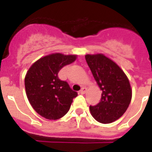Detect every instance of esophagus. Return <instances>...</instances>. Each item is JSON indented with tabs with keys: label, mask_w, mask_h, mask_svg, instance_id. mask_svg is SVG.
Segmentation results:
<instances>
[{
	"label": "esophagus",
	"mask_w": 152,
	"mask_h": 152,
	"mask_svg": "<svg viewBox=\"0 0 152 152\" xmlns=\"http://www.w3.org/2000/svg\"><path fill=\"white\" fill-rule=\"evenodd\" d=\"M80 94H85L87 92V88L85 87H83V88H81V90L80 91Z\"/></svg>",
	"instance_id": "obj_1"
}]
</instances>
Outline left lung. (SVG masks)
I'll return each mask as SVG.
<instances>
[{
    "label": "left lung",
    "mask_w": 152,
    "mask_h": 152,
    "mask_svg": "<svg viewBox=\"0 0 152 152\" xmlns=\"http://www.w3.org/2000/svg\"><path fill=\"white\" fill-rule=\"evenodd\" d=\"M85 59L102 91L99 103L90 106L91 114L102 124L113 122L129 106L132 99L129 80L119 65L103 53L86 54Z\"/></svg>",
    "instance_id": "left-lung-1"
}]
</instances>
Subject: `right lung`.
<instances>
[{
    "mask_svg": "<svg viewBox=\"0 0 152 152\" xmlns=\"http://www.w3.org/2000/svg\"><path fill=\"white\" fill-rule=\"evenodd\" d=\"M77 55L53 53L39 58L27 70L24 84L30 104L42 117L57 120L68 113L77 93L58 78V72Z\"/></svg>",
    "mask_w": 152,
    "mask_h": 152,
    "instance_id": "1",
    "label": "right lung"
}]
</instances>
